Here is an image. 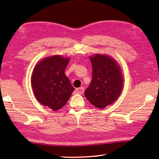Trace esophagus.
I'll list each match as a JSON object with an SVG mask.
<instances>
[{
    "label": "esophagus",
    "instance_id": "esophagus-1",
    "mask_svg": "<svg viewBox=\"0 0 159 159\" xmlns=\"http://www.w3.org/2000/svg\"><path fill=\"white\" fill-rule=\"evenodd\" d=\"M84 91H85V88H84L83 87H80V88H77L76 89V93H79V94H82L83 92H84Z\"/></svg>",
    "mask_w": 159,
    "mask_h": 159
}]
</instances>
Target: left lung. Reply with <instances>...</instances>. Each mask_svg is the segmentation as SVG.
Wrapping results in <instances>:
<instances>
[{
    "label": "left lung",
    "mask_w": 159,
    "mask_h": 159,
    "mask_svg": "<svg viewBox=\"0 0 159 159\" xmlns=\"http://www.w3.org/2000/svg\"><path fill=\"white\" fill-rule=\"evenodd\" d=\"M89 59L92 80L85 96L93 106L103 109L120 96L123 88V76L118 63L111 57L96 54Z\"/></svg>",
    "instance_id": "obj_1"
}]
</instances>
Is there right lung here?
Returning a JSON list of instances; mask_svg holds the SVG:
<instances>
[{
  "instance_id": "obj_1",
  "label": "right lung",
  "mask_w": 159,
  "mask_h": 159,
  "mask_svg": "<svg viewBox=\"0 0 159 159\" xmlns=\"http://www.w3.org/2000/svg\"><path fill=\"white\" fill-rule=\"evenodd\" d=\"M70 58L54 55L36 64L31 76V85L38 102L52 111L65 106L74 88L65 74Z\"/></svg>"
}]
</instances>
